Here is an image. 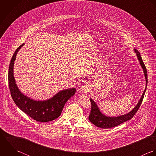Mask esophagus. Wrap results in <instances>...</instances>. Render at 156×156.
<instances>
[{"mask_svg": "<svg viewBox=\"0 0 156 156\" xmlns=\"http://www.w3.org/2000/svg\"><path fill=\"white\" fill-rule=\"evenodd\" d=\"M91 90V87L89 84H86L82 87L81 91L84 94H87Z\"/></svg>", "mask_w": 156, "mask_h": 156, "instance_id": "34e87169", "label": "esophagus"}]
</instances>
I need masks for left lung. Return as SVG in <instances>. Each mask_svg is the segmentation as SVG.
Returning <instances> with one entry per match:
<instances>
[{"label": "left lung", "mask_w": 156, "mask_h": 156, "mask_svg": "<svg viewBox=\"0 0 156 156\" xmlns=\"http://www.w3.org/2000/svg\"><path fill=\"white\" fill-rule=\"evenodd\" d=\"M134 52L137 55V58L139 61L140 64L143 69L145 78L146 80V87L145 89L142 94L140 100L139 101L137 105L134 107V108L131 110L129 113L124 115H121L116 117H110V116H107L102 114L101 111L99 110L97 104L96 102L94 101L92 99H90L91 104H92V108H91V112L89 117V121L93 124L96 125L98 127H99L101 128H113L115 126H116L121 124H122L125 122L131 119L134 115L136 114L138 109L139 108L142 102L143 101L144 95L146 92L147 87V83H148V75H147V70L146 69V67L143 62V60L142 59L141 55L139 51L134 49Z\"/></svg>", "instance_id": "1"}]
</instances>
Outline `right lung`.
<instances>
[{
    "label": "right lung",
    "mask_w": 156,
    "mask_h": 156,
    "mask_svg": "<svg viewBox=\"0 0 156 156\" xmlns=\"http://www.w3.org/2000/svg\"><path fill=\"white\" fill-rule=\"evenodd\" d=\"M25 44L23 43L15 51L9 66L8 84L13 101L24 113L38 122H47L58 118L66 102L76 92V88L60 91L51 98L45 101H35L22 94L19 89L14 77V63L17 54Z\"/></svg>",
    "instance_id": "obj_1"
}]
</instances>
